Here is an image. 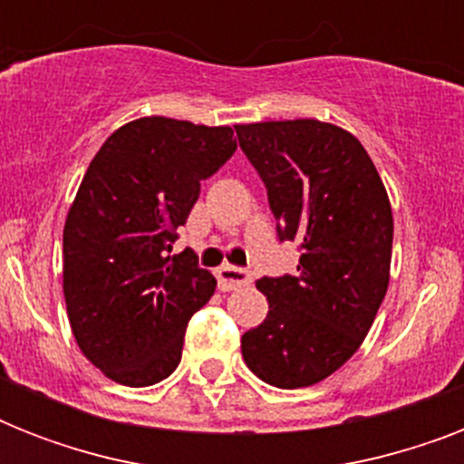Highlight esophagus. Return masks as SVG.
Wrapping results in <instances>:
<instances>
[{
	"label": "esophagus",
	"mask_w": 464,
	"mask_h": 464,
	"mask_svg": "<svg viewBox=\"0 0 464 464\" xmlns=\"http://www.w3.org/2000/svg\"><path fill=\"white\" fill-rule=\"evenodd\" d=\"M250 279L253 276H250L247 269L233 267V265H224V267L217 269V282L221 291H233L238 289V286H246V284H250Z\"/></svg>",
	"instance_id": "esophagus-1"
}]
</instances>
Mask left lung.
<instances>
[{
  "instance_id": "1",
  "label": "left lung",
  "mask_w": 464,
  "mask_h": 464,
  "mask_svg": "<svg viewBox=\"0 0 464 464\" xmlns=\"http://www.w3.org/2000/svg\"><path fill=\"white\" fill-rule=\"evenodd\" d=\"M267 188L279 240L301 246L298 275L262 276L265 323L243 359L275 388H308L342 368L371 330L390 282L392 209L361 141L320 120L236 125Z\"/></svg>"
}]
</instances>
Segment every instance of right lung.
I'll list each match as a JSON object with an SVG mask.
<instances>
[{
	"label": "right lung",
	"instance_id": "add662e5",
	"mask_svg": "<svg viewBox=\"0 0 464 464\" xmlns=\"http://www.w3.org/2000/svg\"><path fill=\"white\" fill-rule=\"evenodd\" d=\"M233 151L231 127L154 115L115 130L91 160L64 221L62 289L76 344L111 381L147 388L180 363L217 279L170 255L175 231Z\"/></svg>",
	"mask_w": 464,
	"mask_h": 464
}]
</instances>
